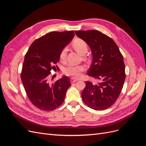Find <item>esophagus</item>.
I'll return each mask as SVG.
<instances>
[{
	"label": "esophagus",
	"mask_w": 146,
	"mask_h": 146,
	"mask_svg": "<svg viewBox=\"0 0 146 146\" xmlns=\"http://www.w3.org/2000/svg\"><path fill=\"white\" fill-rule=\"evenodd\" d=\"M77 81H78L77 79H75V78H70V82H71L72 83H75V82H77Z\"/></svg>",
	"instance_id": "1"
}]
</instances>
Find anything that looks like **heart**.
Wrapping results in <instances>:
<instances>
[{
    "instance_id": "heart-1",
    "label": "heart",
    "mask_w": 146,
    "mask_h": 146,
    "mask_svg": "<svg viewBox=\"0 0 146 146\" xmlns=\"http://www.w3.org/2000/svg\"><path fill=\"white\" fill-rule=\"evenodd\" d=\"M72 47L75 50L82 55H85L88 52L87 44L85 41L80 39H76L72 43ZM66 55H67V48H64L60 53V60L61 61H64L66 58ZM84 70H85V67L82 65H69L64 69L63 72L68 76L78 78L80 77L82 72Z\"/></svg>"
}]
</instances>
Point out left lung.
I'll list each match as a JSON object with an SVG mask.
<instances>
[{
	"mask_svg": "<svg viewBox=\"0 0 146 146\" xmlns=\"http://www.w3.org/2000/svg\"><path fill=\"white\" fill-rule=\"evenodd\" d=\"M91 48L92 62L88 75L102 82L92 84L88 81L82 92L83 101L95 110L112 106L120 95L125 79L123 56L113 39L98 30L75 32Z\"/></svg>",
	"mask_w": 146,
	"mask_h": 146,
	"instance_id": "obj_1",
	"label": "left lung"
}]
</instances>
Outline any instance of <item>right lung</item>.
Returning a JSON list of instances; mask_svg holds the SVG:
<instances>
[{
	"instance_id": "obj_1",
	"label": "right lung",
	"mask_w": 146,
	"mask_h": 146,
	"mask_svg": "<svg viewBox=\"0 0 146 146\" xmlns=\"http://www.w3.org/2000/svg\"><path fill=\"white\" fill-rule=\"evenodd\" d=\"M74 37V31L48 33L36 39L25 55L21 80L30 101L43 111L54 110L62 104L71 85L66 76L52 84L47 78L50 70L56 69L61 50Z\"/></svg>"
}]
</instances>
